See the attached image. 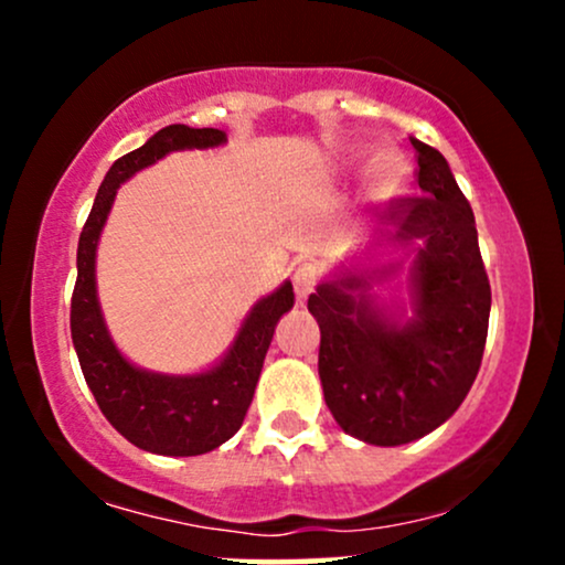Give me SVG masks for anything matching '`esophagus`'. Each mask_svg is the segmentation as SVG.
<instances>
[{
	"instance_id": "obj_1",
	"label": "esophagus",
	"mask_w": 565,
	"mask_h": 565,
	"mask_svg": "<svg viewBox=\"0 0 565 565\" xmlns=\"http://www.w3.org/2000/svg\"><path fill=\"white\" fill-rule=\"evenodd\" d=\"M316 268L313 265H300V268L295 270V295H297V300H305V297L310 295V291L316 289Z\"/></svg>"
}]
</instances>
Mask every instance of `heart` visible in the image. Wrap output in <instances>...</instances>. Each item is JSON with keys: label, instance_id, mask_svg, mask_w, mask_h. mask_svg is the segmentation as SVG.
<instances>
[{"label": "heart", "instance_id": "b5f03b06", "mask_svg": "<svg viewBox=\"0 0 565 565\" xmlns=\"http://www.w3.org/2000/svg\"><path fill=\"white\" fill-rule=\"evenodd\" d=\"M404 183V170H401L398 159L382 157L377 161V191L380 196H393Z\"/></svg>", "mask_w": 565, "mask_h": 565}]
</instances>
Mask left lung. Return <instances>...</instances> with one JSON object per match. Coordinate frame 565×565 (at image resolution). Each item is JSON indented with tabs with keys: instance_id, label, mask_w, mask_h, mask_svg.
Listing matches in <instances>:
<instances>
[{
	"instance_id": "1",
	"label": "left lung",
	"mask_w": 565,
	"mask_h": 565,
	"mask_svg": "<svg viewBox=\"0 0 565 565\" xmlns=\"http://www.w3.org/2000/svg\"><path fill=\"white\" fill-rule=\"evenodd\" d=\"M425 196L393 206L395 231L340 263L308 297L319 321V377L348 436L401 446L457 412L481 369L491 287L468 199L436 148L412 138ZM401 250L399 256L397 252ZM397 254L393 262L381 257ZM409 266V305L373 287Z\"/></svg>"
}]
</instances>
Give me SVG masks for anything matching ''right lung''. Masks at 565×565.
Returning <instances> with one entry per match:
<instances>
[{
	"label": "right lung",
	"mask_w": 565,
	"mask_h": 565,
	"mask_svg": "<svg viewBox=\"0 0 565 565\" xmlns=\"http://www.w3.org/2000/svg\"><path fill=\"white\" fill-rule=\"evenodd\" d=\"M228 142L223 129L170 125L151 135L140 148L116 159L106 172L79 236L76 287L71 297V340L82 374L106 419L142 451L164 457H196L236 436L260 380L265 353L276 323L295 305L291 281L252 305L236 337L210 369L196 374H161L135 366L116 348L100 300H97V242L111 215L121 183L172 151H204Z\"/></svg>",
	"instance_id": "obj_1"
}]
</instances>
